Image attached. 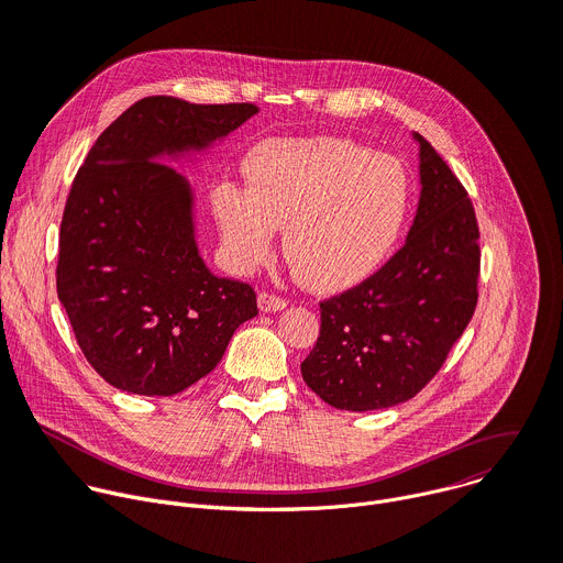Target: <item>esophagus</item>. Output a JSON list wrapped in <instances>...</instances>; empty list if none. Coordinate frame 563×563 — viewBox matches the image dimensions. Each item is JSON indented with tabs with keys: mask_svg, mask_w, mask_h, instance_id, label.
Listing matches in <instances>:
<instances>
[{
	"mask_svg": "<svg viewBox=\"0 0 563 563\" xmlns=\"http://www.w3.org/2000/svg\"><path fill=\"white\" fill-rule=\"evenodd\" d=\"M258 307L261 311H280L287 307V298L272 294V291H261L258 294Z\"/></svg>",
	"mask_w": 563,
	"mask_h": 563,
	"instance_id": "34e87169",
	"label": "esophagus"
}]
</instances>
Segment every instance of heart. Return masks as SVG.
<instances>
[{
	"instance_id": "heart-1",
	"label": "heart",
	"mask_w": 563,
	"mask_h": 563,
	"mask_svg": "<svg viewBox=\"0 0 563 563\" xmlns=\"http://www.w3.org/2000/svg\"><path fill=\"white\" fill-rule=\"evenodd\" d=\"M247 183H222L213 211L235 272L272 256L285 224V258L313 291H339L367 278L391 252L410 211L404 165L343 140H274L247 157Z\"/></svg>"
}]
</instances>
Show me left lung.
Returning a JSON list of instances; mask_svg holds the SVG:
<instances>
[{
    "label": "left lung",
    "instance_id": "left-lung-1",
    "mask_svg": "<svg viewBox=\"0 0 563 563\" xmlns=\"http://www.w3.org/2000/svg\"><path fill=\"white\" fill-rule=\"evenodd\" d=\"M417 140L423 189L406 245L356 287L320 300V334L300 363L305 383L336 410H383L417 396L476 309L472 200L434 146Z\"/></svg>",
    "mask_w": 563,
    "mask_h": 563
}]
</instances>
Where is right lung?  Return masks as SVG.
I'll return each instance as SVG.
<instances>
[{
	"label": "right lung",
	"instance_id": "right-lung-1",
	"mask_svg": "<svg viewBox=\"0 0 563 563\" xmlns=\"http://www.w3.org/2000/svg\"><path fill=\"white\" fill-rule=\"evenodd\" d=\"M256 113L252 102L151 96L111 122L77 169L59 227L57 298L79 350L113 387L142 396L187 389L258 313L252 285L202 263L191 189L159 163Z\"/></svg>",
	"mask_w": 563,
	"mask_h": 563
}]
</instances>
